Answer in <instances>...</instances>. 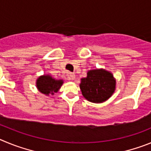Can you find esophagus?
<instances>
[{
  "label": "esophagus",
  "mask_w": 151,
  "mask_h": 151,
  "mask_svg": "<svg viewBox=\"0 0 151 151\" xmlns=\"http://www.w3.org/2000/svg\"><path fill=\"white\" fill-rule=\"evenodd\" d=\"M68 80L73 81V80L75 79V74H73V73H68Z\"/></svg>",
  "instance_id": "obj_1"
}]
</instances>
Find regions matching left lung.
<instances>
[{
    "instance_id": "left-lung-1",
    "label": "left lung",
    "mask_w": 151,
    "mask_h": 151,
    "mask_svg": "<svg viewBox=\"0 0 151 151\" xmlns=\"http://www.w3.org/2000/svg\"><path fill=\"white\" fill-rule=\"evenodd\" d=\"M116 81L112 74L103 69L88 71L80 84L83 96L88 101L101 103L109 99L115 90Z\"/></svg>"
}]
</instances>
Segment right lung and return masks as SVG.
I'll list each match as a JSON object with an SVG mask.
<instances>
[{
	"instance_id": "right-lung-1",
	"label": "right lung",
	"mask_w": 151,
	"mask_h": 151,
	"mask_svg": "<svg viewBox=\"0 0 151 151\" xmlns=\"http://www.w3.org/2000/svg\"><path fill=\"white\" fill-rule=\"evenodd\" d=\"M62 83V80L57 81L50 75H43L37 79V87L41 93L49 96V94L53 95L54 92H58Z\"/></svg>"
}]
</instances>
